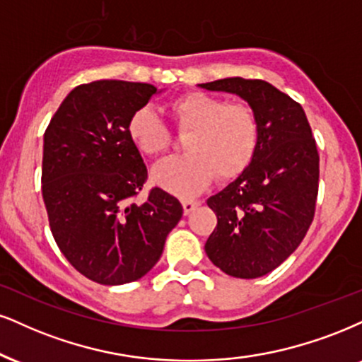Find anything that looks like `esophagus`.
Segmentation results:
<instances>
[{
  "label": "esophagus",
  "mask_w": 362,
  "mask_h": 362,
  "mask_svg": "<svg viewBox=\"0 0 362 362\" xmlns=\"http://www.w3.org/2000/svg\"><path fill=\"white\" fill-rule=\"evenodd\" d=\"M196 206H199L198 199H189V198L182 199V209H185V215H189Z\"/></svg>",
  "instance_id": "esophagus-1"
}]
</instances>
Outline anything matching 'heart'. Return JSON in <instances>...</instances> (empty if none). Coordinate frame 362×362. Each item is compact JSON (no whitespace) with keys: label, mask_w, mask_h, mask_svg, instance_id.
Segmentation results:
<instances>
[{"label":"heart","mask_w":362,"mask_h":362,"mask_svg":"<svg viewBox=\"0 0 362 362\" xmlns=\"http://www.w3.org/2000/svg\"><path fill=\"white\" fill-rule=\"evenodd\" d=\"M176 126L188 132L186 156L158 164L153 180L160 188L193 196L206 188L215 173L233 180L247 171L260 142V120L242 102H228L206 92H189L169 104ZM127 136L141 154L156 158L171 146V132L151 105H142L127 120Z\"/></svg>","instance_id":"obj_1"}]
</instances>
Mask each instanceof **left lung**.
<instances>
[{"label":"left lung","mask_w":362,"mask_h":362,"mask_svg":"<svg viewBox=\"0 0 362 362\" xmlns=\"http://www.w3.org/2000/svg\"><path fill=\"white\" fill-rule=\"evenodd\" d=\"M199 87L236 93L260 120L252 164L206 202L218 225L204 245L225 274L258 279L296 252L314 220L317 146L302 105L265 80L231 77Z\"/></svg>","instance_id":"obj_1"}]
</instances>
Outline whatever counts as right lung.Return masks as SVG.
<instances>
[{"mask_svg": "<svg viewBox=\"0 0 362 362\" xmlns=\"http://www.w3.org/2000/svg\"><path fill=\"white\" fill-rule=\"evenodd\" d=\"M158 88L97 80L75 87L43 136L42 194L53 238L75 270L102 285L144 276L182 216L174 196L153 188L134 198L147 168L127 136V120Z\"/></svg>", "mask_w": 362, "mask_h": 362, "instance_id": "right-lung-1", "label": "right lung"}]
</instances>
